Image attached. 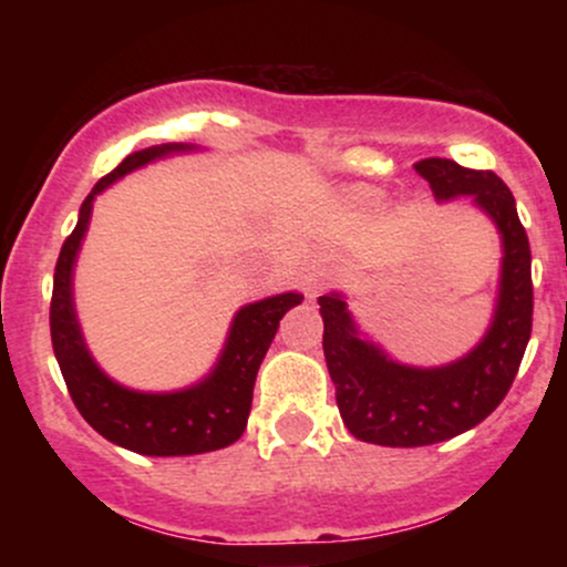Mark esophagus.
Returning a JSON list of instances; mask_svg holds the SVG:
<instances>
[{"instance_id":"1","label":"esophagus","mask_w":567,"mask_h":567,"mask_svg":"<svg viewBox=\"0 0 567 567\" xmlns=\"http://www.w3.org/2000/svg\"><path fill=\"white\" fill-rule=\"evenodd\" d=\"M336 277H338L336 258L324 256V258H320V261H315V266H311L309 275H306V279H303L306 298H309V301H315V298L320 296V292L328 288Z\"/></svg>"}]
</instances>
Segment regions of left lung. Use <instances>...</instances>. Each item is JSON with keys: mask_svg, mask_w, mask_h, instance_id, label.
Instances as JSON below:
<instances>
[{"mask_svg": "<svg viewBox=\"0 0 567 567\" xmlns=\"http://www.w3.org/2000/svg\"><path fill=\"white\" fill-rule=\"evenodd\" d=\"M415 173L429 181L437 202L470 197L493 220L501 239V275L491 324L477 347L434 368L394 360L362 333L343 292L317 298L324 362L343 426L357 440L386 447L434 445L485 421L509 392L533 324L530 245L504 181L440 157L421 159Z\"/></svg>", "mask_w": 567, "mask_h": 567, "instance_id": "obj_1", "label": "left lung"}]
</instances>
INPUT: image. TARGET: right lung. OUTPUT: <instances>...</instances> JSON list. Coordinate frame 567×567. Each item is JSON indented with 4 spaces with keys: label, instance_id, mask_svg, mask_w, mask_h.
<instances>
[{
    "label": "right lung",
    "instance_id": "add662e5",
    "mask_svg": "<svg viewBox=\"0 0 567 567\" xmlns=\"http://www.w3.org/2000/svg\"><path fill=\"white\" fill-rule=\"evenodd\" d=\"M192 152H199V146L162 143L122 159L116 171L97 181L82 202L74 231L63 243L55 264L50 336L71 400L101 437L141 455H199L229 447L243 437L258 368L275 341L279 320L303 301L301 292L288 290L245 303L234 315L216 365L192 386L173 392H141L103 373L90 354L74 306V266L93 216V202L133 171Z\"/></svg>",
    "mask_w": 567,
    "mask_h": 567
}]
</instances>
